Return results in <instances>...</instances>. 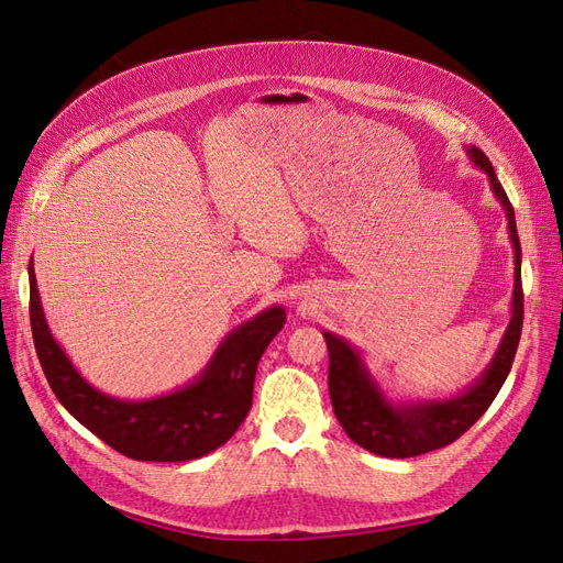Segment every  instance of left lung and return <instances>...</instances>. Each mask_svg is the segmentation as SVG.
Here are the masks:
<instances>
[{"label":"left lung","mask_w":563,"mask_h":563,"mask_svg":"<svg viewBox=\"0 0 563 563\" xmlns=\"http://www.w3.org/2000/svg\"><path fill=\"white\" fill-rule=\"evenodd\" d=\"M467 157L476 168L488 176V185L496 199L503 203L507 216L509 240L515 249V291H512V319L490 364L467 389L446 399L420 401H391L371 376L362 352L350 345L345 338L323 331L329 347V395L333 413L343 424L347 437L362 449L383 457H413L444 449L457 437H463L479 420L490 401L500 391L515 354L519 347L523 323V291H521V246L517 234L515 209L509 203L503 185L488 157L479 147L470 145Z\"/></svg>","instance_id":"8db88e82"}]
</instances>
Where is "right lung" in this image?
Listing matches in <instances>:
<instances>
[{"label":"right lung","instance_id":"1","mask_svg":"<svg viewBox=\"0 0 563 563\" xmlns=\"http://www.w3.org/2000/svg\"><path fill=\"white\" fill-rule=\"evenodd\" d=\"M30 323L44 376L65 411L108 446L145 463H185L223 446L244 422L265 347L286 323L282 305L230 331L199 376L152 399H117L79 376L42 310L30 261Z\"/></svg>","mask_w":563,"mask_h":563}]
</instances>
